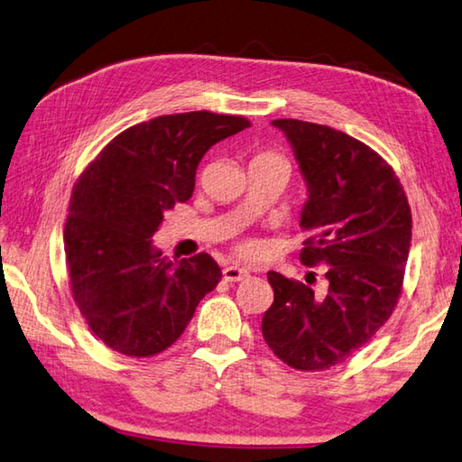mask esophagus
Wrapping results in <instances>:
<instances>
[{
    "instance_id": "34e87169",
    "label": "esophagus",
    "mask_w": 462,
    "mask_h": 462,
    "mask_svg": "<svg viewBox=\"0 0 462 462\" xmlns=\"http://www.w3.org/2000/svg\"><path fill=\"white\" fill-rule=\"evenodd\" d=\"M222 274H224L226 282H240V280L250 276L248 270H244V268H240V266H226Z\"/></svg>"
}]
</instances>
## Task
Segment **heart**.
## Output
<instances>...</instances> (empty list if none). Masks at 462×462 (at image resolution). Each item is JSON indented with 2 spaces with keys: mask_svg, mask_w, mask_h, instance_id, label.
Instances as JSON below:
<instances>
[{
  "mask_svg": "<svg viewBox=\"0 0 462 462\" xmlns=\"http://www.w3.org/2000/svg\"><path fill=\"white\" fill-rule=\"evenodd\" d=\"M258 158H270V160H282V158H280L278 156V153H274V152H264V153H260V156ZM242 252H244V254H254V252H256V246H254V244H244V246H242Z\"/></svg>",
  "mask_w": 462,
  "mask_h": 462,
  "instance_id": "obj_1",
  "label": "heart"
}]
</instances>
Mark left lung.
<instances>
[{
  "mask_svg": "<svg viewBox=\"0 0 462 462\" xmlns=\"http://www.w3.org/2000/svg\"><path fill=\"white\" fill-rule=\"evenodd\" d=\"M309 198L300 260L327 266V291L268 273L274 302L262 316L266 345L288 366L327 370L365 346L393 314L409 260L412 218L393 168L352 135L302 120H274Z\"/></svg>",
  "mask_w": 462,
  "mask_h": 462,
  "instance_id": "8db88e82",
  "label": "left lung"
}]
</instances>
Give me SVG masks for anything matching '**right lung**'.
<instances>
[{"label":"right lung","mask_w":462,"mask_h":462,"mask_svg":"<svg viewBox=\"0 0 462 462\" xmlns=\"http://www.w3.org/2000/svg\"><path fill=\"white\" fill-rule=\"evenodd\" d=\"M250 128L238 116H160L117 134L74 188L63 246L71 294L89 330L125 356L174 345L222 270L202 252L170 260L152 236L188 202L214 143Z\"/></svg>","instance_id":"right-lung-1"}]
</instances>
